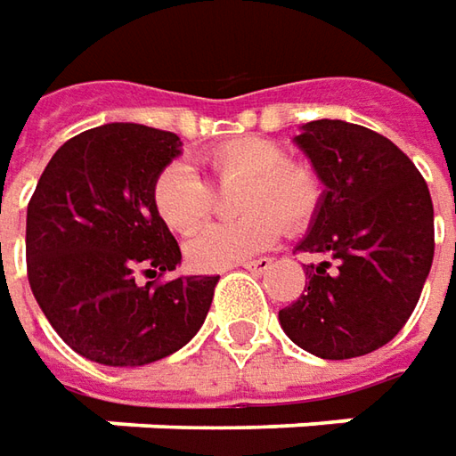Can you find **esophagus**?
Here are the masks:
<instances>
[{"instance_id":"34e87169","label":"esophagus","mask_w":456,"mask_h":456,"mask_svg":"<svg viewBox=\"0 0 456 456\" xmlns=\"http://www.w3.org/2000/svg\"><path fill=\"white\" fill-rule=\"evenodd\" d=\"M272 266H273V258H266V256H261V258H254V261H246V264H243V269L251 273L269 272Z\"/></svg>"}]
</instances>
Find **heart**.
I'll use <instances>...</instances> for the list:
<instances>
[{"instance_id": "obj_1", "label": "heart", "mask_w": 456, "mask_h": 456, "mask_svg": "<svg viewBox=\"0 0 456 456\" xmlns=\"http://www.w3.org/2000/svg\"><path fill=\"white\" fill-rule=\"evenodd\" d=\"M210 180L238 184L233 213L243 218L205 228L187 243V261L200 272H218L272 248L287 228H302L320 208L322 184L309 167L287 159L272 139L238 136L202 154ZM151 205L169 231L190 236L213 210V192L195 169L167 165L151 184Z\"/></svg>"}]
</instances>
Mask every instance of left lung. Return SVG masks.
Listing matches in <instances>:
<instances>
[{"label": "left lung", "instance_id": "8db88e82", "mask_svg": "<svg viewBox=\"0 0 456 456\" xmlns=\"http://www.w3.org/2000/svg\"><path fill=\"white\" fill-rule=\"evenodd\" d=\"M294 142L324 184L297 251L322 261L306 266L305 294L279 322L317 358H360L394 340L421 297L434 258L429 187L391 139L358 124L309 121Z\"/></svg>", "mask_w": 456, "mask_h": 456}]
</instances>
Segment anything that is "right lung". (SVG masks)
Instances as JSON below:
<instances>
[{"mask_svg":"<svg viewBox=\"0 0 456 456\" xmlns=\"http://www.w3.org/2000/svg\"><path fill=\"white\" fill-rule=\"evenodd\" d=\"M180 136L103 124L68 139L27 205V279L47 322L83 358L134 368L195 338L218 276H177L180 246L151 205ZM151 278L142 285L138 273Z\"/></svg>","mask_w":456,"mask_h":456,"instance_id":"add662e5","label":"right lung"}]
</instances>
